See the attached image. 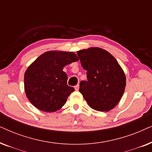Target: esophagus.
Masks as SVG:
<instances>
[{"mask_svg":"<svg viewBox=\"0 0 152 152\" xmlns=\"http://www.w3.org/2000/svg\"><path fill=\"white\" fill-rule=\"evenodd\" d=\"M79 88H80V85L77 84V86H75V91H78Z\"/></svg>","mask_w":152,"mask_h":152,"instance_id":"esophagus-1","label":"esophagus"}]
</instances>
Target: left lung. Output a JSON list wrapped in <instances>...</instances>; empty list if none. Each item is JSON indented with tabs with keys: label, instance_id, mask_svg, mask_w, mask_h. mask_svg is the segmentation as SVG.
<instances>
[{
	"label": "left lung",
	"instance_id": "obj_1",
	"mask_svg": "<svg viewBox=\"0 0 152 152\" xmlns=\"http://www.w3.org/2000/svg\"><path fill=\"white\" fill-rule=\"evenodd\" d=\"M81 64L87 70V80L82 81L80 92L89 107L98 111L113 109L124 92L125 74L117 60L100 48L77 51Z\"/></svg>",
	"mask_w": 152,
	"mask_h": 152
}]
</instances>
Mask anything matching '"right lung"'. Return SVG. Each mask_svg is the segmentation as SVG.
I'll list each match as a JSON object with an SVG mask.
<instances>
[{
    "label": "right lung",
    "mask_w": 152,
    "mask_h": 152,
    "mask_svg": "<svg viewBox=\"0 0 152 152\" xmlns=\"http://www.w3.org/2000/svg\"><path fill=\"white\" fill-rule=\"evenodd\" d=\"M79 58L72 52L52 50L39 56L24 75L26 96L37 109L55 112L61 109L75 89L67 84L64 67Z\"/></svg>",
    "instance_id": "add662e5"
}]
</instances>
